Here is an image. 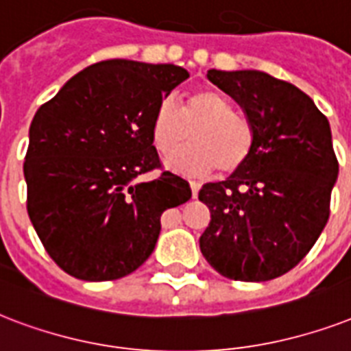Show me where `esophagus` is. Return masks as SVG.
I'll return each instance as SVG.
<instances>
[{"label": "esophagus", "instance_id": "34e87169", "mask_svg": "<svg viewBox=\"0 0 351 351\" xmlns=\"http://www.w3.org/2000/svg\"><path fill=\"white\" fill-rule=\"evenodd\" d=\"M190 189H192V197H195V195H197V192H199L201 184L197 183V181H190Z\"/></svg>", "mask_w": 351, "mask_h": 351}]
</instances>
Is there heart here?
Masks as SVG:
<instances>
[{
  "instance_id": "1",
  "label": "heart",
  "mask_w": 351,
  "mask_h": 351,
  "mask_svg": "<svg viewBox=\"0 0 351 351\" xmlns=\"http://www.w3.org/2000/svg\"><path fill=\"white\" fill-rule=\"evenodd\" d=\"M193 132V145L168 157L165 165L181 173L234 172L249 159L254 146L251 119L234 110L225 95L201 89L176 108L172 99L161 100L152 117L150 137L156 150L168 156Z\"/></svg>"
}]
</instances>
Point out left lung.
<instances>
[{
    "label": "left lung",
    "instance_id": "left-lung-1",
    "mask_svg": "<svg viewBox=\"0 0 351 351\" xmlns=\"http://www.w3.org/2000/svg\"><path fill=\"white\" fill-rule=\"evenodd\" d=\"M206 78L251 119L254 146L225 181L201 186L210 223L199 249L227 278L273 280L308 254L330 218L339 176L330 122L297 86L267 73L210 69Z\"/></svg>",
    "mask_w": 351,
    "mask_h": 351
}]
</instances>
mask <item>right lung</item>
Instances as JSON below:
<instances>
[{
    "label": "right lung",
    "mask_w": 351,
    "mask_h": 351,
    "mask_svg": "<svg viewBox=\"0 0 351 351\" xmlns=\"http://www.w3.org/2000/svg\"><path fill=\"white\" fill-rule=\"evenodd\" d=\"M189 71L106 60L77 73L40 106L23 162L27 213L56 265L86 282L117 280L148 260L161 214L190 199L189 181L162 172L154 111Z\"/></svg>",
    "instance_id": "1"
}]
</instances>
